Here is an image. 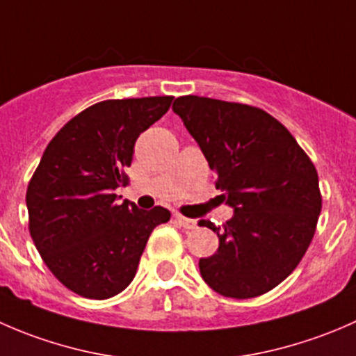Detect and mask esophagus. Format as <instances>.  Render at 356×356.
<instances>
[{
  "instance_id": "esophagus-1",
  "label": "esophagus",
  "mask_w": 356,
  "mask_h": 356,
  "mask_svg": "<svg viewBox=\"0 0 356 356\" xmlns=\"http://www.w3.org/2000/svg\"><path fill=\"white\" fill-rule=\"evenodd\" d=\"M175 222H177L179 225H182L184 229H195L196 225H198V222H196L195 218H186L182 217V215H175Z\"/></svg>"
}]
</instances>
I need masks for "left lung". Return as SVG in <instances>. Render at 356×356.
I'll return each mask as SVG.
<instances>
[{"label":"left lung","instance_id":"8db88e82","mask_svg":"<svg viewBox=\"0 0 356 356\" xmlns=\"http://www.w3.org/2000/svg\"><path fill=\"white\" fill-rule=\"evenodd\" d=\"M182 118L234 210L217 232L218 250L201 258L203 281L236 300L260 296L296 268L315 234L322 198L307 153L279 120L241 103L181 96Z\"/></svg>","mask_w":356,"mask_h":356}]
</instances>
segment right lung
I'll use <instances>...</instances> for the list:
<instances>
[{
    "label": "right lung",
    "instance_id": "right-lung-1",
    "mask_svg": "<svg viewBox=\"0 0 356 356\" xmlns=\"http://www.w3.org/2000/svg\"><path fill=\"white\" fill-rule=\"evenodd\" d=\"M172 96L96 103L49 141L27 188L29 231L44 264L74 293L106 300L134 279L163 207L120 203L136 139L170 108Z\"/></svg>",
    "mask_w": 356,
    "mask_h": 356
}]
</instances>
